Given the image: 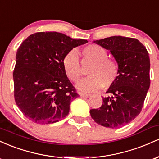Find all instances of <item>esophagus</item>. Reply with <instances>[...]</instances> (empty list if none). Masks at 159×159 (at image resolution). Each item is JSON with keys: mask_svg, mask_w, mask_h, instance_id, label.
<instances>
[{"mask_svg": "<svg viewBox=\"0 0 159 159\" xmlns=\"http://www.w3.org/2000/svg\"><path fill=\"white\" fill-rule=\"evenodd\" d=\"M80 96H81V97H86V98H88L90 97V94H87V93H79Z\"/></svg>", "mask_w": 159, "mask_h": 159, "instance_id": "obj_1", "label": "esophagus"}]
</instances>
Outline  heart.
I'll list each match as a JSON object with an SVG mask.
<instances>
[{
  "mask_svg": "<svg viewBox=\"0 0 159 159\" xmlns=\"http://www.w3.org/2000/svg\"><path fill=\"white\" fill-rule=\"evenodd\" d=\"M86 59L93 63L88 72L89 77L80 80L76 88L87 93L101 90L104 84L109 87L118 75V65L113 60L107 58V51L98 45H90L82 50ZM63 66L67 77L72 81H77L81 75V66L77 53L75 50L69 52L64 56Z\"/></svg>",
  "mask_w": 159,
  "mask_h": 159,
  "instance_id": "b5f03b06",
  "label": "heart"
}]
</instances>
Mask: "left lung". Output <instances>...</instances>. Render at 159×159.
I'll list each match as a JSON object with an SVG mask.
<instances>
[{"label":"left lung","mask_w":159,"mask_h":159,"mask_svg":"<svg viewBox=\"0 0 159 159\" xmlns=\"http://www.w3.org/2000/svg\"><path fill=\"white\" fill-rule=\"evenodd\" d=\"M110 51L118 65V76L102 97L100 108L91 109V117L102 126L117 129L140 114L148 92L150 61L148 52L134 38L114 36L93 41Z\"/></svg>","instance_id":"8db88e82"}]
</instances>
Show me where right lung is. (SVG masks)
<instances>
[{"mask_svg": "<svg viewBox=\"0 0 159 159\" xmlns=\"http://www.w3.org/2000/svg\"><path fill=\"white\" fill-rule=\"evenodd\" d=\"M88 43L57 32L31 34L21 43L13 72L16 105L30 121L51 124L69 114L78 97L63 66L66 54Z\"/></svg>", "mask_w": 159, "mask_h": 159, "instance_id": "obj_1", "label": "right lung"}]
</instances>
